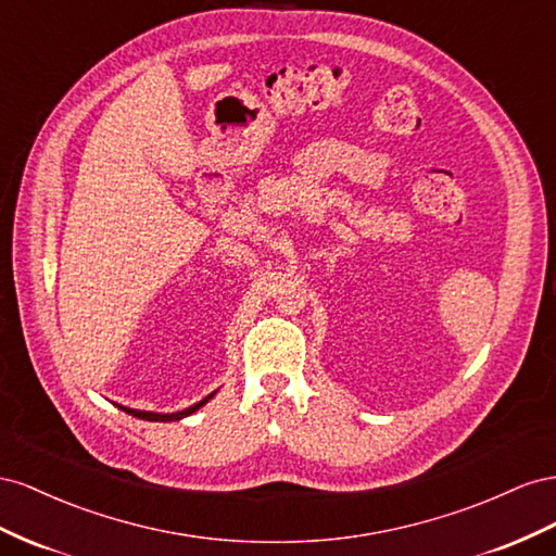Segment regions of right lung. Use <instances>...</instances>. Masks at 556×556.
Masks as SVG:
<instances>
[{"instance_id":"right-lung-1","label":"right lung","mask_w":556,"mask_h":556,"mask_svg":"<svg viewBox=\"0 0 556 556\" xmlns=\"http://www.w3.org/2000/svg\"><path fill=\"white\" fill-rule=\"evenodd\" d=\"M216 395V391H212L210 395H204L202 401H198L195 405H190L186 409H179V412H149V409H135V407H125V405H118L123 412H128V415L137 417V419H147V421H179L188 415H193V412H198L202 405H207L212 399Z\"/></svg>"}]
</instances>
